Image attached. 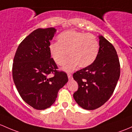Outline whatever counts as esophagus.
<instances>
[{
    "mask_svg": "<svg viewBox=\"0 0 132 132\" xmlns=\"http://www.w3.org/2000/svg\"><path fill=\"white\" fill-rule=\"evenodd\" d=\"M68 77L69 79H71L72 75L71 73H68Z\"/></svg>",
    "mask_w": 132,
    "mask_h": 132,
    "instance_id": "34e87169",
    "label": "esophagus"
}]
</instances>
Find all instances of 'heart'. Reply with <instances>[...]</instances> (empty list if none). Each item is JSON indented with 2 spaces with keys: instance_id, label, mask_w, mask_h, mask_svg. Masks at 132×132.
I'll use <instances>...</instances> for the list:
<instances>
[{
  "instance_id": "heart-1",
  "label": "heart",
  "mask_w": 132,
  "mask_h": 132,
  "mask_svg": "<svg viewBox=\"0 0 132 132\" xmlns=\"http://www.w3.org/2000/svg\"><path fill=\"white\" fill-rule=\"evenodd\" d=\"M57 40V44L50 45V53L59 66L65 63L69 54L70 58L63 67L66 71L74 70L78 65L80 68L90 66L99 54V42L92 34L70 30L60 33Z\"/></svg>"
}]
</instances>
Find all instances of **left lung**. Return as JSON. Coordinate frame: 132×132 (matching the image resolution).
<instances>
[{
  "instance_id": "8db88e82",
  "label": "left lung",
  "mask_w": 132,
  "mask_h": 132,
  "mask_svg": "<svg viewBox=\"0 0 132 132\" xmlns=\"http://www.w3.org/2000/svg\"><path fill=\"white\" fill-rule=\"evenodd\" d=\"M99 46L95 61L73 75L78 84L73 97L87 110H94L106 103L113 94L120 76V61L113 45L99 36Z\"/></svg>"
}]
</instances>
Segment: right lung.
<instances>
[{
	"label": "right lung",
	"instance_id": "add662e5",
	"mask_svg": "<svg viewBox=\"0 0 132 132\" xmlns=\"http://www.w3.org/2000/svg\"><path fill=\"white\" fill-rule=\"evenodd\" d=\"M55 31L54 28L34 30L20 43L14 57L12 78L16 88L23 101L38 110L52 106L59 90L68 81L67 74L57 70L50 53Z\"/></svg>",
	"mask_w": 132,
	"mask_h": 132
}]
</instances>
